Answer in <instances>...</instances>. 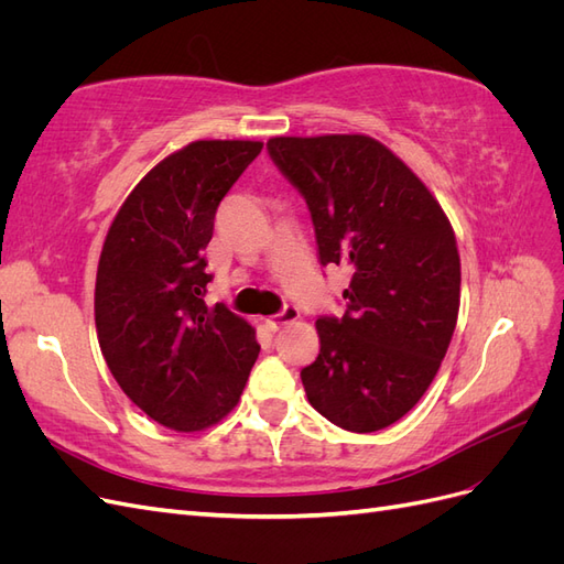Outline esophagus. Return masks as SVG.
I'll return each mask as SVG.
<instances>
[{"label": "esophagus", "mask_w": 564, "mask_h": 564, "mask_svg": "<svg viewBox=\"0 0 564 564\" xmlns=\"http://www.w3.org/2000/svg\"><path fill=\"white\" fill-rule=\"evenodd\" d=\"M294 319H299V308H296V305H284V308L278 315H272V317L265 319V327L270 332H278V329L284 327V324L294 322Z\"/></svg>", "instance_id": "34e87169"}]
</instances>
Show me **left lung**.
Instances as JSON below:
<instances>
[{
	"instance_id": "8db88e82",
	"label": "left lung",
	"mask_w": 564,
	"mask_h": 564,
	"mask_svg": "<svg viewBox=\"0 0 564 564\" xmlns=\"http://www.w3.org/2000/svg\"><path fill=\"white\" fill-rule=\"evenodd\" d=\"M268 155L303 195L322 265H348L344 317L317 319L308 402L352 433L388 429L433 383L458 317L460 261L437 199L360 133L278 135Z\"/></svg>"
}]
</instances>
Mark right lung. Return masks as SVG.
<instances>
[{
	"label": "right lung",
	"instance_id": "1",
	"mask_svg": "<svg viewBox=\"0 0 564 564\" xmlns=\"http://www.w3.org/2000/svg\"><path fill=\"white\" fill-rule=\"evenodd\" d=\"M261 148L195 141L169 155L124 199L100 251V352L127 398L178 433L224 419L261 350L247 319L204 303L216 209Z\"/></svg>",
	"mask_w": 564,
	"mask_h": 564
}]
</instances>
